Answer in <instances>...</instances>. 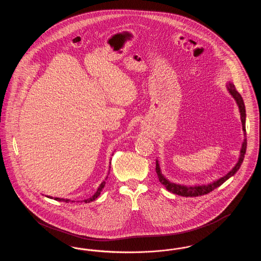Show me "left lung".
Listing matches in <instances>:
<instances>
[{
	"label": "left lung",
	"mask_w": 261,
	"mask_h": 261,
	"mask_svg": "<svg viewBox=\"0 0 261 261\" xmlns=\"http://www.w3.org/2000/svg\"><path fill=\"white\" fill-rule=\"evenodd\" d=\"M226 88L228 90V92L230 93V95L233 97V99L236 100L237 106L239 108V112L241 114V121L243 125V131H244V142L242 144V148L240 150V156L239 160L236 163V165L226 174L223 177L208 183V184H201V185H194V186H187L183 184H177L173 183L171 181H169L162 172L161 169V165L159 160H156V164H155V172L159 176L160 182L162 183L163 186L166 188V190H168L169 192L173 193L175 195L178 196H182V197H199L202 195H206L208 193H211V191H213L214 189L221 186L224 182H226L229 178H231L232 176H234L237 173V171L240 169L244 158H245V153L247 150V137H246V108H245V103H244V99L242 98V96L238 93V91L235 88V85L231 82H228L226 84Z\"/></svg>",
	"instance_id": "obj_1"
}]
</instances>
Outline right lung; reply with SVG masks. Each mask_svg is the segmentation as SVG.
Wrapping results in <instances>:
<instances>
[{"label":"right lung","instance_id":"add662e5","mask_svg":"<svg viewBox=\"0 0 261 261\" xmlns=\"http://www.w3.org/2000/svg\"><path fill=\"white\" fill-rule=\"evenodd\" d=\"M109 173H108V176L105 178V180L100 183V185H99V188H98V190H97V192L91 197V198H89V199H84V202H91V201H94L95 199H97L98 197H99V195H100V192L102 191V189H103V187L106 185V181H107V179H108V177H109V174H110V170H111V162H110V166H109ZM49 199H53V197H48ZM55 200H58V201H64V202H69V201H71L70 199H61V198H55ZM72 201H74V200H72Z\"/></svg>","mask_w":261,"mask_h":261}]
</instances>
